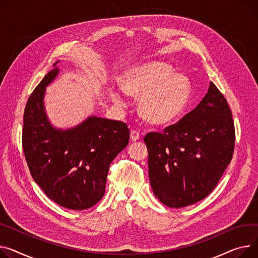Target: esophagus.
Returning a JSON list of instances; mask_svg holds the SVG:
<instances>
[{
    "instance_id": "34e87169",
    "label": "esophagus",
    "mask_w": 258,
    "mask_h": 258,
    "mask_svg": "<svg viewBox=\"0 0 258 258\" xmlns=\"http://www.w3.org/2000/svg\"><path fill=\"white\" fill-rule=\"evenodd\" d=\"M139 138H140L139 132L136 131V130H133L131 132V139H132V141H137V140H139Z\"/></svg>"
}]
</instances>
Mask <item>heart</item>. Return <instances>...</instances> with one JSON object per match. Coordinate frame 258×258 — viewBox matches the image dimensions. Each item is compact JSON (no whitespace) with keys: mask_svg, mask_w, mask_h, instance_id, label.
Listing matches in <instances>:
<instances>
[{"mask_svg":"<svg viewBox=\"0 0 258 258\" xmlns=\"http://www.w3.org/2000/svg\"><path fill=\"white\" fill-rule=\"evenodd\" d=\"M123 90L139 96L138 108L147 121L166 124L176 119L191 97V83L164 62H150L131 68L122 78ZM111 99L119 107L126 100L116 87L110 89Z\"/></svg>","mask_w":258,"mask_h":258,"instance_id":"1","label":"heart"}]
</instances>
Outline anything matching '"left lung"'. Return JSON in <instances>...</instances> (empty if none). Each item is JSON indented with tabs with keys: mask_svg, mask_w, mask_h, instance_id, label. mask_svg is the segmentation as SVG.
<instances>
[{
	"mask_svg": "<svg viewBox=\"0 0 258 258\" xmlns=\"http://www.w3.org/2000/svg\"><path fill=\"white\" fill-rule=\"evenodd\" d=\"M234 124L225 97L211 82L199 105L164 133H148L151 188L169 208L180 209L207 197L229 165Z\"/></svg>",
	"mask_w": 258,
	"mask_h": 258,
	"instance_id": "left-lung-1",
	"label": "left lung"
}]
</instances>
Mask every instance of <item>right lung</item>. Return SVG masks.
<instances>
[{
  "instance_id": "obj_1",
  "label": "right lung",
  "mask_w": 258,
  "mask_h": 258,
  "mask_svg": "<svg viewBox=\"0 0 258 258\" xmlns=\"http://www.w3.org/2000/svg\"><path fill=\"white\" fill-rule=\"evenodd\" d=\"M57 63L28 99L23 148L33 179L48 198L66 209L87 210L105 195L110 164L127 146L130 128L97 116L66 130L51 124L43 99L59 74Z\"/></svg>"
}]
</instances>
